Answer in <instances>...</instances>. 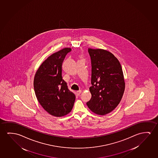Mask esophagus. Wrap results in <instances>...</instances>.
Returning <instances> with one entry per match:
<instances>
[{"mask_svg": "<svg viewBox=\"0 0 158 158\" xmlns=\"http://www.w3.org/2000/svg\"><path fill=\"white\" fill-rule=\"evenodd\" d=\"M77 94L78 95V96H79V95H80V94L81 93V90H79V91H77Z\"/></svg>", "mask_w": 158, "mask_h": 158, "instance_id": "obj_1", "label": "esophagus"}]
</instances>
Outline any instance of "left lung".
<instances>
[{
  "mask_svg": "<svg viewBox=\"0 0 158 158\" xmlns=\"http://www.w3.org/2000/svg\"><path fill=\"white\" fill-rule=\"evenodd\" d=\"M91 61V98L87 106L96 114L111 112L121 101L125 89L119 61L107 50L88 49Z\"/></svg>",
  "mask_w": 158,
  "mask_h": 158,
  "instance_id": "8db88e82",
  "label": "left lung"
}]
</instances>
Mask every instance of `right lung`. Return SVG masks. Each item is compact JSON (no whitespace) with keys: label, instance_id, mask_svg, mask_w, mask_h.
<instances>
[{"label":"right lung","instance_id":"right-lung-1","mask_svg":"<svg viewBox=\"0 0 158 158\" xmlns=\"http://www.w3.org/2000/svg\"><path fill=\"white\" fill-rule=\"evenodd\" d=\"M72 49L65 48L54 53L41 64L35 74L34 87L37 99L47 112L55 117L71 112L76 99L62 77V64Z\"/></svg>","mask_w":158,"mask_h":158}]
</instances>
